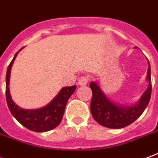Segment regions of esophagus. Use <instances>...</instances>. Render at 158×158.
Segmentation results:
<instances>
[{"label": "esophagus", "instance_id": "esophagus-1", "mask_svg": "<svg viewBox=\"0 0 158 158\" xmlns=\"http://www.w3.org/2000/svg\"><path fill=\"white\" fill-rule=\"evenodd\" d=\"M89 82V77L88 76H82L80 79H79L78 84L79 85H86Z\"/></svg>", "mask_w": 158, "mask_h": 158}]
</instances>
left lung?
<instances>
[{"label":"left lung","mask_w":158,"mask_h":158,"mask_svg":"<svg viewBox=\"0 0 158 158\" xmlns=\"http://www.w3.org/2000/svg\"><path fill=\"white\" fill-rule=\"evenodd\" d=\"M148 62L147 79L148 87L142 95L140 100L134 105H119L108 99L98 84L91 82L89 84L92 89L93 97L90 109L94 118L100 125L110 128H122L130 125L138 119L148 107L151 98L152 82L151 68Z\"/></svg>","instance_id":"1"}]
</instances>
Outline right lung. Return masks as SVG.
<instances>
[{
	"instance_id": "obj_1",
	"label": "right lung",
	"mask_w": 158,
	"mask_h": 158,
	"mask_svg": "<svg viewBox=\"0 0 158 158\" xmlns=\"http://www.w3.org/2000/svg\"><path fill=\"white\" fill-rule=\"evenodd\" d=\"M22 49L23 48H21L19 51ZM19 51L15 54L7 69L6 77V98L7 106L14 118L29 130L43 132L54 129L60 124L63 118L67 102L76 89V85L63 88L56 95V97L45 107L38 109L21 108L12 100L9 89L10 70Z\"/></svg>"
}]
</instances>
